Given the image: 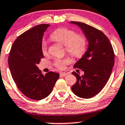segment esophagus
I'll list each match as a JSON object with an SVG mask.
<instances>
[{
    "label": "esophagus",
    "mask_w": 125,
    "mask_h": 125,
    "mask_svg": "<svg viewBox=\"0 0 125 125\" xmlns=\"http://www.w3.org/2000/svg\"><path fill=\"white\" fill-rule=\"evenodd\" d=\"M67 75H68V73H61L60 74V75L62 77L66 76Z\"/></svg>",
    "instance_id": "34e87169"
}]
</instances>
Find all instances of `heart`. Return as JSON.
Listing matches in <instances>:
<instances>
[{"instance_id":"obj_1","label":"heart","mask_w":125,"mask_h":125,"mask_svg":"<svg viewBox=\"0 0 125 125\" xmlns=\"http://www.w3.org/2000/svg\"><path fill=\"white\" fill-rule=\"evenodd\" d=\"M51 38L61 43L66 47L70 55L75 57H81L86 50V37L83 35H77L76 32L70 29L62 28L56 30L51 35ZM42 51L44 55L48 53V43L45 40L42 42ZM70 62L68 59H55L54 65L59 69H63L65 65Z\"/></svg>"}]
</instances>
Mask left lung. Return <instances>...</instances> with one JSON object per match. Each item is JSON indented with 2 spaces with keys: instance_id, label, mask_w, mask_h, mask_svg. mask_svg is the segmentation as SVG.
<instances>
[{
  "instance_id": "obj_1",
  "label": "left lung",
  "mask_w": 125,
  "mask_h": 125,
  "mask_svg": "<svg viewBox=\"0 0 125 125\" xmlns=\"http://www.w3.org/2000/svg\"><path fill=\"white\" fill-rule=\"evenodd\" d=\"M70 23L81 29L88 42L85 53L74 65V68L81 69L84 74L80 76L75 72L72 73L77 82L71 89L77 96L89 99L100 93L109 80L114 65V50L101 31L82 22Z\"/></svg>"
}]
</instances>
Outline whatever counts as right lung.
I'll use <instances>...</instances> for the list:
<instances>
[{
    "label": "right lung",
    "instance_id": "add662e5",
    "mask_svg": "<svg viewBox=\"0 0 125 125\" xmlns=\"http://www.w3.org/2000/svg\"><path fill=\"white\" fill-rule=\"evenodd\" d=\"M50 26L41 24L19 36L12 44L8 65L14 81L27 97L40 100L52 92L59 74L49 72L43 75L37 65L43 57L42 42L43 32Z\"/></svg>",
    "mask_w": 125,
    "mask_h": 125
}]
</instances>
